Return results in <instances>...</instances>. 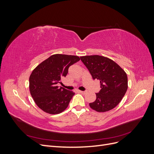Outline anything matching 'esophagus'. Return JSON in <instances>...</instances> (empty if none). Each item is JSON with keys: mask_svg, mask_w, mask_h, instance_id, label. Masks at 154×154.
<instances>
[{"mask_svg": "<svg viewBox=\"0 0 154 154\" xmlns=\"http://www.w3.org/2000/svg\"><path fill=\"white\" fill-rule=\"evenodd\" d=\"M80 92L82 93V94H85L87 93L86 91H80Z\"/></svg>", "mask_w": 154, "mask_h": 154, "instance_id": "obj_1", "label": "esophagus"}]
</instances>
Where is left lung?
Returning <instances> with one entry per match:
<instances>
[{"label": "left lung", "instance_id": "1", "mask_svg": "<svg viewBox=\"0 0 154 154\" xmlns=\"http://www.w3.org/2000/svg\"><path fill=\"white\" fill-rule=\"evenodd\" d=\"M80 59L93 80L100 83L101 90L96 94V100L89 103L91 108L100 112L114 109L127 91V74L113 60L102 56H85Z\"/></svg>", "mask_w": 154, "mask_h": 154}]
</instances>
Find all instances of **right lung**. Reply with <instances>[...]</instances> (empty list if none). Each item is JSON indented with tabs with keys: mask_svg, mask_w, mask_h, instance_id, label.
<instances>
[{
	"mask_svg": "<svg viewBox=\"0 0 154 154\" xmlns=\"http://www.w3.org/2000/svg\"><path fill=\"white\" fill-rule=\"evenodd\" d=\"M79 60L77 56L53 54L32 71L29 77V90L40 109L51 114H60L67 109L74 93L59 88L57 84L66 76L69 67Z\"/></svg>",
	"mask_w": 154,
	"mask_h": 154,
	"instance_id": "add662e5",
	"label": "right lung"
}]
</instances>
